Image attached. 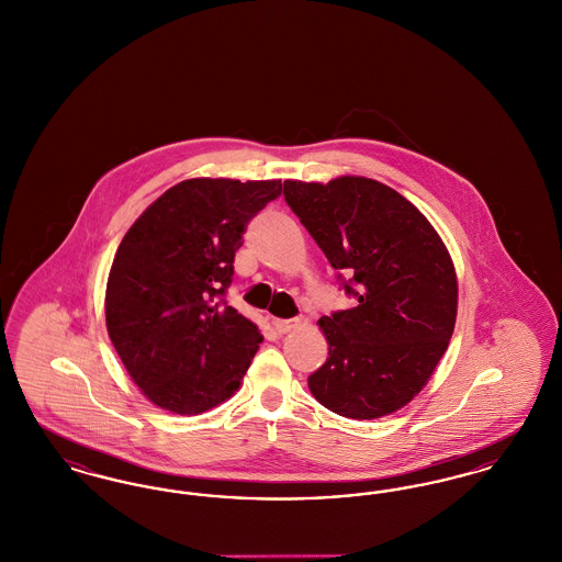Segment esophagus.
Listing matches in <instances>:
<instances>
[{"instance_id": "obj_1", "label": "esophagus", "mask_w": 562, "mask_h": 562, "mask_svg": "<svg viewBox=\"0 0 562 562\" xmlns=\"http://www.w3.org/2000/svg\"><path fill=\"white\" fill-rule=\"evenodd\" d=\"M273 326H276V330H278L280 335H284V333H291L294 328H299V326H301V321H296V318H289V321H273Z\"/></svg>"}]
</instances>
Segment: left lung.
I'll return each instance as SVG.
<instances>
[{"label": "left lung", "instance_id": "obj_1", "mask_svg": "<svg viewBox=\"0 0 562 562\" xmlns=\"http://www.w3.org/2000/svg\"><path fill=\"white\" fill-rule=\"evenodd\" d=\"M284 200L356 299L318 321L328 358L307 376L314 398L349 419L398 411L428 383L453 335L457 276L445 241L373 179L284 181Z\"/></svg>", "mask_w": 562, "mask_h": 562}]
</instances>
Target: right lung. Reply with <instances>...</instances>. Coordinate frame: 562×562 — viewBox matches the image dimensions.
I'll return each mask as SVG.
<instances>
[{"instance_id": "right-lung-1", "label": "right lung", "mask_w": 562, "mask_h": 562, "mask_svg": "<svg viewBox=\"0 0 562 562\" xmlns=\"http://www.w3.org/2000/svg\"><path fill=\"white\" fill-rule=\"evenodd\" d=\"M280 193V181L189 179L161 193L120 241L108 333L156 406L200 415L240 387L263 335L225 293L248 221Z\"/></svg>"}]
</instances>
